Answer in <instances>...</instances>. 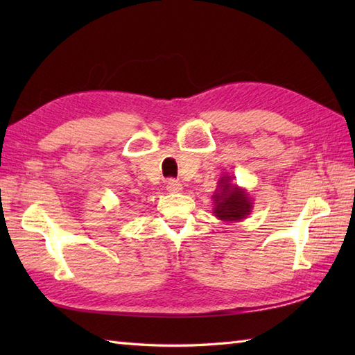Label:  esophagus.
Segmentation results:
<instances>
[{
  "instance_id": "esophagus-1",
  "label": "esophagus",
  "mask_w": 355,
  "mask_h": 355,
  "mask_svg": "<svg viewBox=\"0 0 355 355\" xmlns=\"http://www.w3.org/2000/svg\"><path fill=\"white\" fill-rule=\"evenodd\" d=\"M166 189L171 193H178L183 191V184L178 182V180H169L168 183H166Z\"/></svg>"
}]
</instances>
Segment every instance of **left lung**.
<instances>
[{
  "label": "left lung",
  "instance_id": "1",
  "mask_svg": "<svg viewBox=\"0 0 355 355\" xmlns=\"http://www.w3.org/2000/svg\"><path fill=\"white\" fill-rule=\"evenodd\" d=\"M233 177L223 175L218 182V187L214 193V214L218 220L225 223H236L250 215L253 201L248 193L241 189L238 184H233Z\"/></svg>",
  "mask_w": 355,
  "mask_h": 355
}]
</instances>
